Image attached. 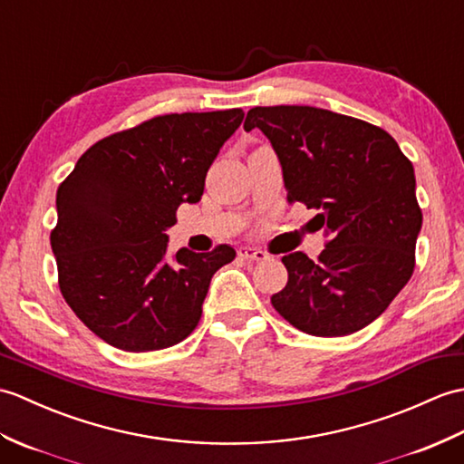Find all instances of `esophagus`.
<instances>
[{
    "label": "esophagus",
    "instance_id": "esophagus-1",
    "mask_svg": "<svg viewBox=\"0 0 464 464\" xmlns=\"http://www.w3.org/2000/svg\"><path fill=\"white\" fill-rule=\"evenodd\" d=\"M239 256L246 258V261H265L266 253L261 249H255V246H241Z\"/></svg>",
    "mask_w": 464,
    "mask_h": 464
}]
</instances>
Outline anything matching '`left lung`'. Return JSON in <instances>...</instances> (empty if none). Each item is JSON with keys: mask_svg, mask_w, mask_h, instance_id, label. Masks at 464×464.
Instances as JSON below:
<instances>
[{"mask_svg": "<svg viewBox=\"0 0 464 464\" xmlns=\"http://www.w3.org/2000/svg\"><path fill=\"white\" fill-rule=\"evenodd\" d=\"M283 166L288 201L318 209L328 237L318 261L283 256L288 283L275 310L312 336H348L378 318L415 268L423 213L413 164L380 126L314 106H255Z\"/></svg>", "mask_w": 464, "mask_h": 464, "instance_id": "1", "label": "left lung"}]
</instances>
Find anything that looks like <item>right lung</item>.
Here are the masks:
<instances>
[{"instance_id": "add662e5", "label": "right lung", "mask_w": 464, "mask_h": 464, "mask_svg": "<svg viewBox=\"0 0 464 464\" xmlns=\"http://www.w3.org/2000/svg\"><path fill=\"white\" fill-rule=\"evenodd\" d=\"M241 109L150 118L99 140L57 189L51 249L63 298L82 324L124 352L164 350L201 318L229 245L168 255L166 229L198 203L208 169L241 126Z\"/></svg>"}]
</instances>
